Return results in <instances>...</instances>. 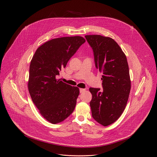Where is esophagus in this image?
Here are the masks:
<instances>
[{"instance_id":"34e87169","label":"esophagus","mask_w":157,"mask_h":157,"mask_svg":"<svg viewBox=\"0 0 157 157\" xmlns=\"http://www.w3.org/2000/svg\"><path fill=\"white\" fill-rule=\"evenodd\" d=\"M85 90H86V89H83V88H80L79 89V91H80L81 93H82V92H84Z\"/></svg>"}]
</instances>
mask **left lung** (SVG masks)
Wrapping results in <instances>:
<instances>
[{
  "label": "left lung",
  "mask_w": 157,
  "mask_h": 157,
  "mask_svg": "<svg viewBox=\"0 0 157 157\" xmlns=\"http://www.w3.org/2000/svg\"><path fill=\"white\" fill-rule=\"evenodd\" d=\"M93 50L96 67L103 73V90L90 88L93 118L103 126L116 122L129 98L131 79L126 55L113 39L98 35H86Z\"/></svg>",
  "instance_id": "left-lung-1"
}]
</instances>
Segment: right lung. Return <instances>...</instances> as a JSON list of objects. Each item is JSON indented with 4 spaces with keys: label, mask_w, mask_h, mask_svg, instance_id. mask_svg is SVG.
Returning a JSON list of instances; mask_svg holds the SVG:
<instances>
[{
    "label": "right lung",
    "mask_w": 157,
    "mask_h": 157,
    "mask_svg": "<svg viewBox=\"0 0 157 157\" xmlns=\"http://www.w3.org/2000/svg\"><path fill=\"white\" fill-rule=\"evenodd\" d=\"M86 41L79 36L52 39L40 46L30 62L28 88L40 114L52 124L74 111L79 89L57 79L71 57Z\"/></svg>",
    "instance_id": "obj_1"
}]
</instances>
